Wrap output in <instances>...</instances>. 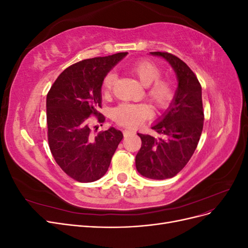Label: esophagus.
<instances>
[{"instance_id": "1", "label": "esophagus", "mask_w": 248, "mask_h": 248, "mask_svg": "<svg viewBox=\"0 0 248 248\" xmlns=\"http://www.w3.org/2000/svg\"><path fill=\"white\" fill-rule=\"evenodd\" d=\"M123 134H124V137H128V136H130V134H133V131L128 130V129H125L123 131Z\"/></svg>"}]
</instances>
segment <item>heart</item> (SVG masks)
I'll use <instances>...</instances> for the list:
<instances>
[{"instance_id":"heart-1","label":"heart","mask_w":248,"mask_h":248,"mask_svg":"<svg viewBox=\"0 0 248 248\" xmlns=\"http://www.w3.org/2000/svg\"><path fill=\"white\" fill-rule=\"evenodd\" d=\"M130 71L136 76L142 86L147 89V96L158 108H166L170 106L175 95L172 82L168 78H160L161 69L158 65L149 61L140 60L133 63ZM117 79L114 71L108 72L102 81V90L104 93H109ZM152 115L151 108L148 104H134L123 102L112 109L111 116L120 125L126 127L140 126L142 122Z\"/></svg>"}]
</instances>
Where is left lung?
<instances>
[{"mask_svg":"<svg viewBox=\"0 0 248 248\" xmlns=\"http://www.w3.org/2000/svg\"><path fill=\"white\" fill-rule=\"evenodd\" d=\"M150 55L164 59L171 66L178 87L169 108L152 125L160 137L138 133L141 147L136 167L141 176L164 180L176 176L196 151L204 125L202 87L196 74L178 57L161 51Z\"/></svg>","mask_w":248,"mask_h":248,"instance_id":"left-lung-1","label":"left lung"}]
</instances>
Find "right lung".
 Returning a JSON list of instances; mask_svg holds the SVG:
<instances>
[{"label":"right lung","mask_w":248,"mask_h":248,"mask_svg":"<svg viewBox=\"0 0 248 248\" xmlns=\"http://www.w3.org/2000/svg\"><path fill=\"white\" fill-rule=\"evenodd\" d=\"M128 52L82 60L66 68L46 96L50 152L67 175L81 183L94 182L108 171L123 133L109 127L91 134L90 117L99 122L103 78Z\"/></svg>","instance_id":"right-lung-1"}]
</instances>
